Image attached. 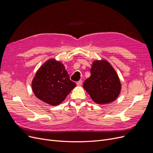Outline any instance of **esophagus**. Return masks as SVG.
<instances>
[{
  "mask_svg": "<svg viewBox=\"0 0 153 153\" xmlns=\"http://www.w3.org/2000/svg\"><path fill=\"white\" fill-rule=\"evenodd\" d=\"M82 83H83L82 80H79V81H78V82H76V85H77L78 86H81V85H82Z\"/></svg>",
  "mask_w": 153,
  "mask_h": 153,
  "instance_id": "obj_1",
  "label": "esophagus"
}]
</instances>
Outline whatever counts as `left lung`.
<instances>
[{
  "mask_svg": "<svg viewBox=\"0 0 153 153\" xmlns=\"http://www.w3.org/2000/svg\"><path fill=\"white\" fill-rule=\"evenodd\" d=\"M91 76L83 83V88L94 102L106 104L113 102L121 91L118 74L105 60H95L91 65Z\"/></svg>",
  "mask_w": 153,
  "mask_h": 153,
  "instance_id": "obj_1",
  "label": "left lung"
}]
</instances>
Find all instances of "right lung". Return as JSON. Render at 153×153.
Returning <instances> with one entry per match:
<instances>
[{
    "label": "right lung",
    "mask_w": 153,
    "mask_h": 153,
    "mask_svg": "<svg viewBox=\"0 0 153 153\" xmlns=\"http://www.w3.org/2000/svg\"><path fill=\"white\" fill-rule=\"evenodd\" d=\"M75 86L64 65L54 59H50L42 65L32 82L35 95L52 106L60 104Z\"/></svg>",
    "instance_id": "add662e5"
}]
</instances>
